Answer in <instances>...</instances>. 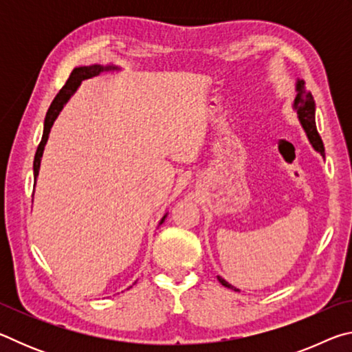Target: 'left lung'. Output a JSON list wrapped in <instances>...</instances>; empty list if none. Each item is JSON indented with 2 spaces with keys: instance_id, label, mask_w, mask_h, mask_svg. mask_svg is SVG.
Masks as SVG:
<instances>
[{
  "instance_id": "1",
  "label": "left lung",
  "mask_w": 352,
  "mask_h": 352,
  "mask_svg": "<svg viewBox=\"0 0 352 352\" xmlns=\"http://www.w3.org/2000/svg\"><path fill=\"white\" fill-rule=\"evenodd\" d=\"M296 98H295V110L298 113V118L305 127L309 141L312 142L314 148L320 152L324 157V146L323 141H321V136L317 132V126H315V102L311 91L306 90L305 80H298L296 83ZM219 281L222 285L228 289H234L233 285L228 284L223 278L219 276ZM236 290V289H234Z\"/></svg>"
}]
</instances>
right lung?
Masks as SVG:
<instances>
[{
  "label": "right lung",
  "mask_w": 352,
  "mask_h": 352,
  "mask_svg": "<svg viewBox=\"0 0 352 352\" xmlns=\"http://www.w3.org/2000/svg\"><path fill=\"white\" fill-rule=\"evenodd\" d=\"M107 69H115V67H105L104 68L102 65H91V67L74 68L73 73L69 74L67 83H65V85L62 87V90L57 93V96L54 98V100H52L50 110H47V113H46L43 136H41V141H40V144L37 147V152H35V160H34V177L35 178H37V175H38L40 160H41V155H43V148H45L46 141H47V135H50V130L52 127V124H54L57 115L63 109L65 102H67V100L71 98V94H73L77 90V87L80 85L82 80L90 79V77H93V76H98L100 71H107ZM164 217L162 219V222H160V225L163 223Z\"/></svg>",
  "instance_id": "right-lung-1"
}]
</instances>
